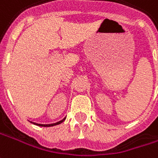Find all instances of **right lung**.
<instances>
[{"mask_svg": "<svg viewBox=\"0 0 158 158\" xmlns=\"http://www.w3.org/2000/svg\"><path fill=\"white\" fill-rule=\"evenodd\" d=\"M65 120H66V117H64L62 120L57 121V122H56V123H51V124H39V123H36V122H32V121H30V122H31V123H32V124H34V125L39 126V127H54V126L59 125V124H60V123H62Z\"/></svg>", "mask_w": 158, "mask_h": 158, "instance_id": "add662e5", "label": "right lung"}]
</instances>
